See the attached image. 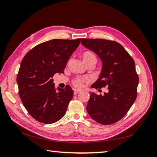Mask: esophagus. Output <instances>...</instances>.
Masks as SVG:
<instances>
[{"instance_id":"esophagus-1","label":"esophagus","mask_w":157,"mask_h":157,"mask_svg":"<svg viewBox=\"0 0 157 157\" xmlns=\"http://www.w3.org/2000/svg\"><path fill=\"white\" fill-rule=\"evenodd\" d=\"M79 92H80V91H79V90H73V94H74L75 95L78 94V93H79Z\"/></svg>"}]
</instances>
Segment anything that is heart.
Segmentation results:
<instances>
[{
    "instance_id": "1",
    "label": "heart",
    "mask_w": 157,
    "mask_h": 157,
    "mask_svg": "<svg viewBox=\"0 0 157 157\" xmlns=\"http://www.w3.org/2000/svg\"><path fill=\"white\" fill-rule=\"evenodd\" d=\"M83 61L84 64H94V65L97 63V56L94 52L92 51H86L83 53L82 55ZM89 81V79L87 77H82V78H76L73 79L72 84L75 88L78 89H82L84 87V84Z\"/></svg>"
}]
</instances>
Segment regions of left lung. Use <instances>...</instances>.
<instances>
[{"instance_id":"1","label":"left lung","mask_w":157,"mask_h":157,"mask_svg":"<svg viewBox=\"0 0 157 157\" xmlns=\"http://www.w3.org/2000/svg\"><path fill=\"white\" fill-rule=\"evenodd\" d=\"M82 45L91 50L102 60L100 77L91 88L104 94L90 92L86 110L89 115L102 125L119 121L128 112L137 97L138 75L135 62L119 43L105 39L81 38Z\"/></svg>"}]
</instances>
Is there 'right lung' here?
Here are the masks:
<instances>
[{"instance_id":"add662e5","label":"right lung","mask_w":157,"mask_h":157,"mask_svg":"<svg viewBox=\"0 0 157 157\" xmlns=\"http://www.w3.org/2000/svg\"><path fill=\"white\" fill-rule=\"evenodd\" d=\"M80 40L53 39L39 44L22 59L17 78L19 95L29 114L45 124L65 115L73 91L69 86L55 88L52 77L64 73L67 63Z\"/></svg>"}]
</instances>
